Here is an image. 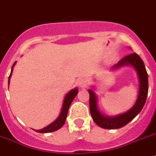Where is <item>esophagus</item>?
Instances as JSON below:
<instances>
[{"mask_svg": "<svg viewBox=\"0 0 156 156\" xmlns=\"http://www.w3.org/2000/svg\"><path fill=\"white\" fill-rule=\"evenodd\" d=\"M78 86L81 87V88H85L88 85V81H87L85 78H80L77 81Z\"/></svg>", "mask_w": 156, "mask_h": 156, "instance_id": "esophagus-1", "label": "esophagus"}]
</instances>
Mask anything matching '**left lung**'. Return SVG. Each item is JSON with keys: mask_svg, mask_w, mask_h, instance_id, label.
<instances>
[{"mask_svg": "<svg viewBox=\"0 0 156 156\" xmlns=\"http://www.w3.org/2000/svg\"><path fill=\"white\" fill-rule=\"evenodd\" d=\"M132 65L136 69L139 78V93L135 104L131 109L123 114L118 115L114 117H108L102 115L97 108L96 96L92 90L89 89V109L92 119L95 123L102 128L105 129H118L125 126L126 124L137 116L141 111L146 102L148 91V74L144 64L141 57L136 53L128 54L123 57L116 65L114 68H119L123 65Z\"/></svg>", "mask_w": 156, "mask_h": 156, "instance_id": "1", "label": "left lung"}]
</instances>
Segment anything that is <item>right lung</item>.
Here are the masks:
<instances>
[{
    "mask_svg": "<svg viewBox=\"0 0 156 156\" xmlns=\"http://www.w3.org/2000/svg\"><path fill=\"white\" fill-rule=\"evenodd\" d=\"M15 62L14 63L13 66L12 68V71H11V74L9 75V78H8V85H9V81L10 78L12 76V71H13V67L15 64ZM78 90L77 88H75V89H72L71 91H70L67 95L64 98V103H63L62 109H61V112L59 115L58 118L55 120L54 122H53L52 123H50V125H48L47 127H44V128L41 129V130H37L36 131L39 133H49V132H53V131H55V130H57L58 129L61 128L62 126L64 125V123H65L66 118H67V115H68V109H69L70 105L71 104L73 99H75V97L76 96V95L78 94Z\"/></svg>",
    "mask_w": 156,
    "mask_h": 156,
    "instance_id": "1",
    "label": "right lung"
}]
</instances>
